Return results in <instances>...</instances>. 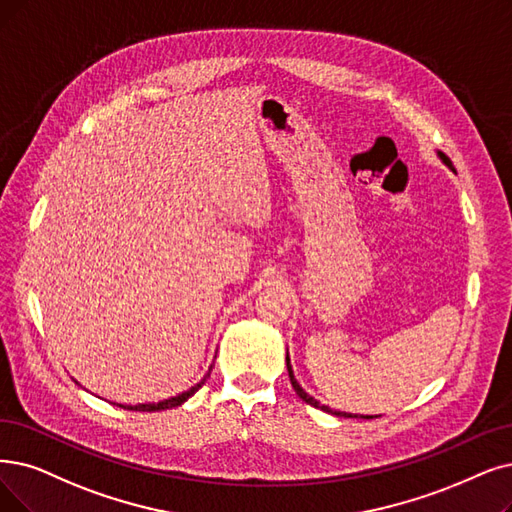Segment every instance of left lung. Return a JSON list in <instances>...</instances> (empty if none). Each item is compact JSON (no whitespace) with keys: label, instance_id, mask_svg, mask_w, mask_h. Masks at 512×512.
Wrapping results in <instances>:
<instances>
[{"label":"left lung","instance_id":"left-lung-1","mask_svg":"<svg viewBox=\"0 0 512 512\" xmlns=\"http://www.w3.org/2000/svg\"><path fill=\"white\" fill-rule=\"evenodd\" d=\"M439 159L445 163L447 168H452L454 170V166H452V161H449V157L445 155V153H439ZM285 363H288V374H290V382H292V386H294V391H296V395L302 399V401H306L309 405H313V407H319V410H323V412H327V414H334V416H342V418H357V414L353 416V414H346V412H336V410H332V407H327V405H321L315 397H311L309 393L304 391V388L298 384V380L294 378V372H292V365H290V357H285ZM359 418H378V416H359Z\"/></svg>","mask_w":512,"mask_h":512}]
</instances>
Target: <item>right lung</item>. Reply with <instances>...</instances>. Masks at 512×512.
I'll use <instances>...</instances> for the list:
<instances>
[{
	"mask_svg": "<svg viewBox=\"0 0 512 512\" xmlns=\"http://www.w3.org/2000/svg\"><path fill=\"white\" fill-rule=\"evenodd\" d=\"M210 372H212V365H210V370H208V374L203 376V380L201 382H197L195 386H191L189 391H185V393H180V395H176V397H170V399H163V401H159V403H138V405H121V403H117L119 407H124V410H134V412H161V410H170V407H178V405H182L185 403L189 397H193L199 388L206 384V380L210 378Z\"/></svg>",
	"mask_w": 512,
	"mask_h": 512,
	"instance_id": "right-lung-1",
	"label": "right lung"
}]
</instances>
